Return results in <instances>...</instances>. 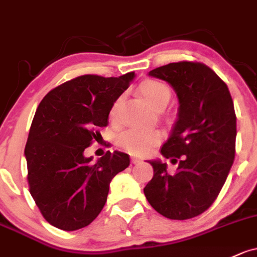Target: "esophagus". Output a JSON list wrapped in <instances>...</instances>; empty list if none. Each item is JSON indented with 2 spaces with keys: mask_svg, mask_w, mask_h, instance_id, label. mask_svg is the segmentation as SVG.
<instances>
[{
  "mask_svg": "<svg viewBox=\"0 0 257 257\" xmlns=\"http://www.w3.org/2000/svg\"><path fill=\"white\" fill-rule=\"evenodd\" d=\"M131 162L134 163V164H139V163H141L142 161H141L140 158H136V157H132V158H131Z\"/></svg>",
  "mask_w": 257,
  "mask_h": 257,
  "instance_id": "34e87169",
  "label": "esophagus"
}]
</instances>
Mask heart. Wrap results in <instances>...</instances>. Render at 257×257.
Here are the masks:
<instances>
[{
	"label": "heart",
	"mask_w": 257,
	"mask_h": 257,
	"mask_svg": "<svg viewBox=\"0 0 257 257\" xmlns=\"http://www.w3.org/2000/svg\"><path fill=\"white\" fill-rule=\"evenodd\" d=\"M139 90L143 98L151 104L152 106L159 109L165 106L172 96V90L167 84L157 79H146L140 84ZM122 99L117 98L110 109V117L116 118L118 110H120ZM162 139V134L158 130L131 127L122 134L118 135L117 143L122 150L135 156H146L151 153L154 146Z\"/></svg>",
	"instance_id": "obj_1"
}]
</instances>
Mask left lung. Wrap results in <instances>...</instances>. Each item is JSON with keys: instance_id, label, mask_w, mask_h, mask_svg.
Masks as SVG:
<instances>
[{"instance_id": "8db88e82", "label": "left lung", "mask_w": 257, "mask_h": 257, "mask_svg": "<svg viewBox=\"0 0 257 257\" xmlns=\"http://www.w3.org/2000/svg\"><path fill=\"white\" fill-rule=\"evenodd\" d=\"M150 76L172 84L179 117L161 153L178 163L151 161L153 178L143 189L151 206L169 219L200 216L216 201L235 157L236 116L227 84L202 62L180 61Z\"/></svg>"}]
</instances>
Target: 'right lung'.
<instances>
[{
	"label": "right lung",
	"instance_id": "obj_1",
	"mask_svg": "<svg viewBox=\"0 0 257 257\" xmlns=\"http://www.w3.org/2000/svg\"><path fill=\"white\" fill-rule=\"evenodd\" d=\"M135 72L120 77L84 74L50 90L40 101L26 145L28 185L43 217L72 231L93 222L106 202L109 185L130 165L128 154L107 151L92 163L84 150L107 126L110 109Z\"/></svg>",
	"mask_w": 257,
	"mask_h": 257
}]
</instances>
